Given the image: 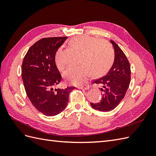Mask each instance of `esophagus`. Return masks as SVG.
Returning a JSON list of instances; mask_svg holds the SVG:
<instances>
[{"label": "esophagus", "instance_id": "obj_1", "mask_svg": "<svg viewBox=\"0 0 156 156\" xmlns=\"http://www.w3.org/2000/svg\"><path fill=\"white\" fill-rule=\"evenodd\" d=\"M77 88H79V89H85V90H88V89H89L90 87H89L88 84H84V85L78 87Z\"/></svg>", "mask_w": 156, "mask_h": 156}]
</instances>
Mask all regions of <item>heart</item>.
<instances>
[{
	"instance_id": "obj_1",
	"label": "heart",
	"mask_w": 156,
	"mask_h": 156,
	"mask_svg": "<svg viewBox=\"0 0 156 156\" xmlns=\"http://www.w3.org/2000/svg\"><path fill=\"white\" fill-rule=\"evenodd\" d=\"M69 44L80 51V64L69 68L64 73V79L69 83L80 85L84 83L91 73L94 76H100L107 73L114 62V49L105 40L90 36L78 35L72 37ZM62 51V48L60 47L55 55V66L60 72L65 69V65L61 58Z\"/></svg>"
}]
</instances>
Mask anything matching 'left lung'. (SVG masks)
I'll use <instances>...</instances> for the list:
<instances>
[{
	"label": "left lung",
	"mask_w": 156,
	"mask_h": 156,
	"mask_svg": "<svg viewBox=\"0 0 156 156\" xmlns=\"http://www.w3.org/2000/svg\"><path fill=\"white\" fill-rule=\"evenodd\" d=\"M115 49V61L109 72L104 77L94 80L93 83L101 86L102 99L98 103H90L94 109L107 112L119 105L125 96L131 81V68L128 60L114 41L111 40Z\"/></svg>",
	"instance_id": "8db88e82"
}]
</instances>
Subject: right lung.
I'll list each match as a JSON object with an SVG mask.
<instances>
[{"instance_id": "obj_1", "label": "right lung", "mask_w": 156, "mask_h": 156, "mask_svg": "<svg viewBox=\"0 0 156 156\" xmlns=\"http://www.w3.org/2000/svg\"><path fill=\"white\" fill-rule=\"evenodd\" d=\"M68 37L42 38L28 50L23 61L21 76L27 95L36 109L55 116L66 107L69 93L75 88H56L62 76L55 64L56 50Z\"/></svg>"}]
</instances>
